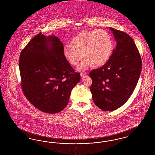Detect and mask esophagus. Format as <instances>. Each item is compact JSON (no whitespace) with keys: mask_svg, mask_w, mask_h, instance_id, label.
Wrapping results in <instances>:
<instances>
[{"mask_svg":"<svg viewBox=\"0 0 155 155\" xmlns=\"http://www.w3.org/2000/svg\"><path fill=\"white\" fill-rule=\"evenodd\" d=\"M81 77H84L85 76H86L87 74L86 73H81Z\"/></svg>","mask_w":155,"mask_h":155,"instance_id":"esophagus-1","label":"esophagus"}]
</instances>
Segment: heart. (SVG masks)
<instances>
[{"label": "heart", "mask_w": 155, "mask_h": 155, "mask_svg": "<svg viewBox=\"0 0 155 155\" xmlns=\"http://www.w3.org/2000/svg\"><path fill=\"white\" fill-rule=\"evenodd\" d=\"M113 49L110 35L105 30L84 31L71 39L63 48V55L73 66L79 64L84 55L86 58L78 67L80 71L92 67L104 65L110 58Z\"/></svg>", "instance_id": "1"}]
</instances>
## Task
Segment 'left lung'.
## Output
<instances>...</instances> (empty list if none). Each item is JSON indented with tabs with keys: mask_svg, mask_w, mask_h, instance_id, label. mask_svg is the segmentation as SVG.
Listing matches in <instances>:
<instances>
[{
	"mask_svg": "<svg viewBox=\"0 0 155 155\" xmlns=\"http://www.w3.org/2000/svg\"><path fill=\"white\" fill-rule=\"evenodd\" d=\"M117 45L108 61L91 71L90 90L96 106L104 111H113L128 100L140 78L142 60L133 38L123 31L111 27Z\"/></svg>",
	"mask_w": 155,
	"mask_h": 155,
	"instance_id": "left-lung-1",
	"label": "left lung"
}]
</instances>
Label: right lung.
Segmentation results:
<instances>
[{
  "instance_id": "add662e5",
  "label": "right lung",
  "mask_w": 155,
  "mask_h": 155,
  "mask_svg": "<svg viewBox=\"0 0 155 155\" xmlns=\"http://www.w3.org/2000/svg\"><path fill=\"white\" fill-rule=\"evenodd\" d=\"M58 37L39 33L20 53L21 86L26 98L39 110L54 114L68 103L71 92L80 81L79 73L63 55Z\"/></svg>"
}]
</instances>
